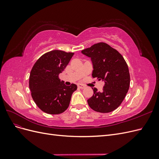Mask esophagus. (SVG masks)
Here are the masks:
<instances>
[{
	"mask_svg": "<svg viewBox=\"0 0 159 159\" xmlns=\"http://www.w3.org/2000/svg\"><path fill=\"white\" fill-rule=\"evenodd\" d=\"M78 87L79 88H80V89H84V88H85V86L84 85H82V84H78Z\"/></svg>",
	"mask_w": 159,
	"mask_h": 159,
	"instance_id": "1",
	"label": "esophagus"
}]
</instances>
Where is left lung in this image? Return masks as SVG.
Listing matches in <instances>:
<instances>
[{
  "label": "left lung",
  "mask_w": 159,
  "mask_h": 159,
  "mask_svg": "<svg viewBox=\"0 0 159 159\" xmlns=\"http://www.w3.org/2000/svg\"><path fill=\"white\" fill-rule=\"evenodd\" d=\"M91 57L92 77L105 82L103 90L93 88V95L88 99L89 106L99 113L116 109L125 98L130 85L128 66L120 53L106 43L99 42L81 51Z\"/></svg>",
  "instance_id": "1"
}]
</instances>
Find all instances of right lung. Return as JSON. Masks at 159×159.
<instances>
[{
    "label": "right lung",
    "instance_id": "right-lung-1",
    "mask_svg": "<svg viewBox=\"0 0 159 159\" xmlns=\"http://www.w3.org/2000/svg\"><path fill=\"white\" fill-rule=\"evenodd\" d=\"M74 53L52 50L43 54L33 66L29 78L32 98L42 111L60 114L68 109L77 85H66L59 74L66 68Z\"/></svg>",
    "mask_w": 159,
    "mask_h": 159
}]
</instances>
